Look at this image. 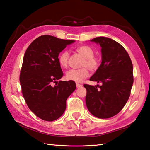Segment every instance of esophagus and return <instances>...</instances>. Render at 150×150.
I'll return each mask as SVG.
<instances>
[{"instance_id": "1", "label": "esophagus", "mask_w": 150, "mask_h": 150, "mask_svg": "<svg viewBox=\"0 0 150 150\" xmlns=\"http://www.w3.org/2000/svg\"><path fill=\"white\" fill-rule=\"evenodd\" d=\"M76 86H77V88H79V87H82V85H81V84H79V83H76Z\"/></svg>"}]
</instances>
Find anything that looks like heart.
I'll return each instance as SVG.
<instances>
[{
    "label": "heart",
    "mask_w": 150,
    "mask_h": 150,
    "mask_svg": "<svg viewBox=\"0 0 150 150\" xmlns=\"http://www.w3.org/2000/svg\"><path fill=\"white\" fill-rule=\"evenodd\" d=\"M76 52L84 57L81 67L79 69H70L66 73V78L67 80L80 83L88 77L89 71H95L99 67L100 61L97 57L94 55V50L89 45H83L76 48ZM69 53L67 50L63 51L58 56V62L63 68L67 67L69 64Z\"/></svg>",
    "instance_id": "1"
}]
</instances>
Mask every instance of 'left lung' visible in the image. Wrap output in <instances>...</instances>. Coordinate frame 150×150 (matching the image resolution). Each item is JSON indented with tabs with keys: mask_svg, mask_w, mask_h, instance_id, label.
Listing matches in <instances>:
<instances>
[{
	"mask_svg": "<svg viewBox=\"0 0 150 150\" xmlns=\"http://www.w3.org/2000/svg\"><path fill=\"white\" fill-rule=\"evenodd\" d=\"M100 44L102 62L89 80L101 83L100 86L85 84L86 105L93 116L108 118L123 108L132 87L133 65L122 45L114 40L97 37L91 40Z\"/></svg>",
	"mask_w": 150,
	"mask_h": 150,
	"instance_id": "obj_1",
	"label": "left lung"
}]
</instances>
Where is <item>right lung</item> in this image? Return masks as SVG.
<instances>
[{"instance_id": "obj_1", "label": "right lung", "mask_w": 150, "mask_h": 150, "mask_svg": "<svg viewBox=\"0 0 150 150\" xmlns=\"http://www.w3.org/2000/svg\"><path fill=\"white\" fill-rule=\"evenodd\" d=\"M74 42L41 35L24 54L20 74L22 95L30 110L44 120L59 118L65 112L67 98L76 88L74 81H57L63 75L58 55Z\"/></svg>"}]
</instances>
